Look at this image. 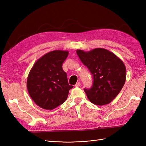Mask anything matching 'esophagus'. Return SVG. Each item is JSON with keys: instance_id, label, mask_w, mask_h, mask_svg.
I'll return each mask as SVG.
<instances>
[{"instance_id": "esophagus-1", "label": "esophagus", "mask_w": 146, "mask_h": 146, "mask_svg": "<svg viewBox=\"0 0 146 146\" xmlns=\"http://www.w3.org/2000/svg\"><path fill=\"white\" fill-rule=\"evenodd\" d=\"M80 85H81V83L80 82H78V83H77L76 84V85H75V86H76V87H79V86H80Z\"/></svg>"}]
</instances>
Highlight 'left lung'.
<instances>
[{
    "mask_svg": "<svg viewBox=\"0 0 146 146\" xmlns=\"http://www.w3.org/2000/svg\"><path fill=\"white\" fill-rule=\"evenodd\" d=\"M76 52L93 77L92 87L84 89L88 99L97 105L110 104L125 84L124 63L113 52L103 48H96L88 52L77 50Z\"/></svg>",
    "mask_w": 146,
    "mask_h": 146,
    "instance_id": "obj_1",
    "label": "left lung"
}]
</instances>
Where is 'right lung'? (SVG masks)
Listing matches in <instances>:
<instances>
[{
  "mask_svg": "<svg viewBox=\"0 0 146 146\" xmlns=\"http://www.w3.org/2000/svg\"><path fill=\"white\" fill-rule=\"evenodd\" d=\"M69 52L54 50L39 58L29 74L27 87L31 98L39 107L53 110L67 99L69 85L62 65Z\"/></svg>",
  "mask_w": 146,
  "mask_h": 146,
  "instance_id": "1",
  "label": "right lung"
}]
</instances>
